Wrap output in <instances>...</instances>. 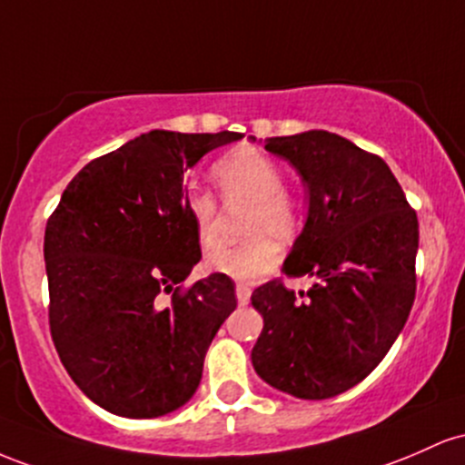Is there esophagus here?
<instances>
[{
	"mask_svg": "<svg viewBox=\"0 0 465 465\" xmlns=\"http://www.w3.org/2000/svg\"><path fill=\"white\" fill-rule=\"evenodd\" d=\"M250 294H252V290H250L246 283H237V301H239V305H248Z\"/></svg>",
	"mask_w": 465,
	"mask_h": 465,
	"instance_id": "obj_1",
	"label": "esophagus"
}]
</instances>
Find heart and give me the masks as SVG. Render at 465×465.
Returning <instances> with one entry per match:
<instances>
[{
	"label": "heart",
	"instance_id": "heart-1",
	"mask_svg": "<svg viewBox=\"0 0 465 465\" xmlns=\"http://www.w3.org/2000/svg\"><path fill=\"white\" fill-rule=\"evenodd\" d=\"M213 177L228 206H248L243 226L246 242L217 248L206 257L211 272L252 283L279 263L276 242L290 243L305 223V204L294 189L283 184L279 163L254 147H239L213 164ZM197 243L211 250L219 242V206L211 193L195 191L186 200Z\"/></svg>",
	"mask_w": 465,
	"mask_h": 465
}]
</instances>
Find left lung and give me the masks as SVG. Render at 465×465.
<instances>
[{
	"label": "left lung",
	"instance_id": "obj_1",
	"mask_svg": "<svg viewBox=\"0 0 465 465\" xmlns=\"http://www.w3.org/2000/svg\"><path fill=\"white\" fill-rule=\"evenodd\" d=\"M310 189V215L283 272L314 276L312 290L281 279L252 292L263 331L252 364L270 387L327 400L356 387L382 362L415 301L420 223L380 155L338 134L270 138Z\"/></svg>",
	"mask_w": 465,
	"mask_h": 465
}]
</instances>
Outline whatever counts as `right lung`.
<instances>
[{"label":"right lung","mask_w":465,"mask_h":465,"mask_svg":"<svg viewBox=\"0 0 465 465\" xmlns=\"http://www.w3.org/2000/svg\"><path fill=\"white\" fill-rule=\"evenodd\" d=\"M239 138L138 135L83 166L48 217L52 341L76 387L109 413L144 420L184 404L237 307L231 276L184 283L202 250L182 182L202 155Z\"/></svg>","instance_id":"right-lung-1"}]
</instances>
